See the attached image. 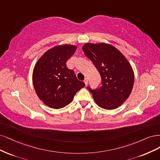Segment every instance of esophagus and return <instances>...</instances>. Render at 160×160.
I'll list each match as a JSON object with an SVG mask.
<instances>
[{
    "instance_id": "34e87169",
    "label": "esophagus",
    "mask_w": 160,
    "mask_h": 160,
    "mask_svg": "<svg viewBox=\"0 0 160 160\" xmlns=\"http://www.w3.org/2000/svg\"><path fill=\"white\" fill-rule=\"evenodd\" d=\"M88 78H86L84 79V82L86 85H87V84H88Z\"/></svg>"
}]
</instances>
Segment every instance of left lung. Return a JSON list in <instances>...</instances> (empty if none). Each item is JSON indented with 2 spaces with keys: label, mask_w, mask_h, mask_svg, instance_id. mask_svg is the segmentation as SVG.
<instances>
[{
  "label": "left lung",
  "mask_w": 160,
  "mask_h": 160,
  "mask_svg": "<svg viewBox=\"0 0 160 160\" xmlns=\"http://www.w3.org/2000/svg\"><path fill=\"white\" fill-rule=\"evenodd\" d=\"M85 55L98 70L102 78L99 88L88 89L95 102L102 108L114 110L130 95L134 74L130 64L119 50L106 43H86L82 46Z\"/></svg>",
  "instance_id": "8db88e82"
}]
</instances>
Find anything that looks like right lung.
<instances>
[{
  "mask_svg": "<svg viewBox=\"0 0 160 160\" xmlns=\"http://www.w3.org/2000/svg\"><path fill=\"white\" fill-rule=\"evenodd\" d=\"M76 48L74 45L56 46L46 51L34 66L32 82L35 92L50 108L59 109L68 105L76 92L85 86L66 64Z\"/></svg>",
  "mask_w": 160,
  "mask_h": 160,
  "instance_id": "add662e5",
  "label": "right lung"
}]
</instances>
